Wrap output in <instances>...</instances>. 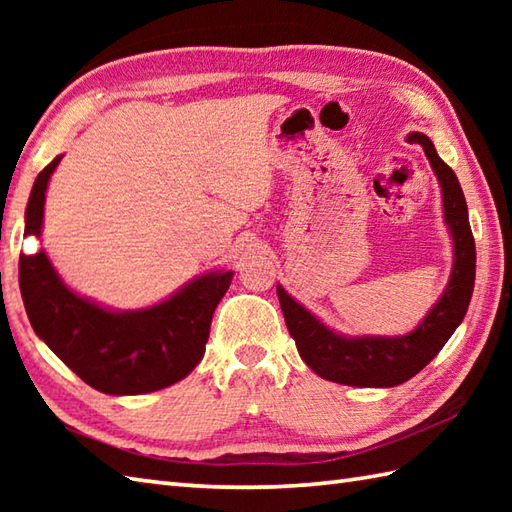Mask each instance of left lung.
Wrapping results in <instances>:
<instances>
[{
  "instance_id": "1",
  "label": "left lung",
  "mask_w": 512,
  "mask_h": 512,
  "mask_svg": "<svg viewBox=\"0 0 512 512\" xmlns=\"http://www.w3.org/2000/svg\"><path fill=\"white\" fill-rule=\"evenodd\" d=\"M409 138L422 145L442 187L444 222L453 237L449 286L411 334L356 336V339H347L325 328L314 314L277 286L281 312L301 358L314 374L332 383L352 387H396L405 383L436 358L469 310L475 286V239L462 187L458 176L438 156L427 136L409 134Z\"/></svg>"
}]
</instances>
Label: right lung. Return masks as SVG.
Wrapping results in <instances>:
<instances>
[{
  "mask_svg": "<svg viewBox=\"0 0 512 512\" xmlns=\"http://www.w3.org/2000/svg\"><path fill=\"white\" fill-rule=\"evenodd\" d=\"M54 158L32 184L26 235L39 237ZM233 270L202 275L167 301L145 310L112 312L63 284L48 255H19V288L32 330L90 387L112 396L149 394L178 383L202 361L217 303Z\"/></svg>",
  "mask_w": 512,
  "mask_h": 512,
  "instance_id": "obj_1",
  "label": "right lung"
}]
</instances>
